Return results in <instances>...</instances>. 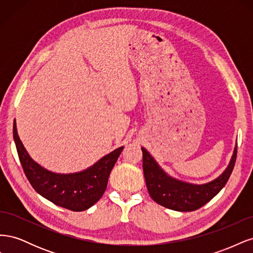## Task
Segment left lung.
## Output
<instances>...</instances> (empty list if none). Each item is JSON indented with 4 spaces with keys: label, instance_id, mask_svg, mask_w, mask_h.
Instances as JSON below:
<instances>
[{
    "label": "left lung",
    "instance_id": "left-lung-1",
    "mask_svg": "<svg viewBox=\"0 0 253 253\" xmlns=\"http://www.w3.org/2000/svg\"><path fill=\"white\" fill-rule=\"evenodd\" d=\"M141 150L143 174L152 200L168 209L181 212L202 208L225 187L233 171L237 153V147H235L227 169L217 178L203 185H193L171 177L147 150L144 148Z\"/></svg>",
    "mask_w": 253,
    "mask_h": 253
}]
</instances>
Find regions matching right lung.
I'll return each instance as SVG.
<instances>
[{
  "mask_svg": "<svg viewBox=\"0 0 253 253\" xmlns=\"http://www.w3.org/2000/svg\"><path fill=\"white\" fill-rule=\"evenodd\" d=\"M13 139L30 185L46 200L72 211H84L100 200L113 167L124 150V147L116 149L84 171L59 174L44 169L28 155L18 135L16 120L13 121Z\"/></svg>",
  "mask_w": 253,
  "mask_h": 253,
  "instance_id": "right-lung-1",
  "label": "right lung"
}]
</instances>
